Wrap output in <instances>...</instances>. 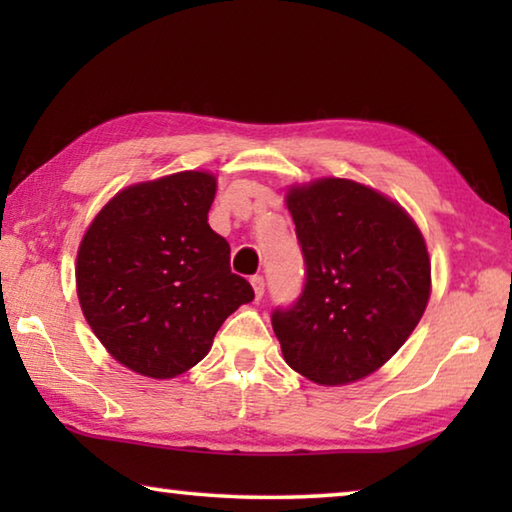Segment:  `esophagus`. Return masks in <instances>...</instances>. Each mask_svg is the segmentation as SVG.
I'll return each instance as SVG.
<instances>
[{
	"label": "esophagus",
	"instance_id": "34e87169",
	"mask_svg": "<svg viewBox=\"0 0 512 512\" xmlns=\"http://www.w3.org/2000/svg\"><path fill=\"white\" fill-rule=\"evenodd\" d=\"M250 284H253L255 296H257V298H262V296H264V287H266V284H264V277H262V275H253V277H250Z\"/></svg>",
	"mask_w": 512,
	"mask_h": 512
}]
</instances>
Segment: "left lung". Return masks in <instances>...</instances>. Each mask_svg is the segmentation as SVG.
Segmentation results:
<instances>
[{"mask_svg": "<svg viewBox=\"0 0 512 512\" xmlns=\"http://www.w3.org/2000/svg\"><path fill=\"white\" fill-rule=\"evenodd\" d=\"M307 277L296 305L275 309L284 361L320 386H343L384 366L427 309L431 262L400 205L345 178L293 185Z\"/></svg>", "mask_w": 512, "mask_h": 512, "instance_id": "left-lung-1", "label": "left lung"}]
</instances>
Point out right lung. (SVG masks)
Instances as JSON below:
<instances>
[{
  "label": "right lung",
  "instance_id": "1",
  "mask_svg": "<svg viewBox=\"0 0 512 512\" xmlns=\"http://www.w3.org/2000/svg\"><path fill=\"white\" fill-rule=\"evenodd\" d=\"M216 178L180 171L110 198L83 235L76 293L83 316L121 366L171 379L212 348L223 320L255 298L230 271L210 228Z\"/></svg>",
  "mask_w": 512,
  "mask_h": 512
}]
</instances>
